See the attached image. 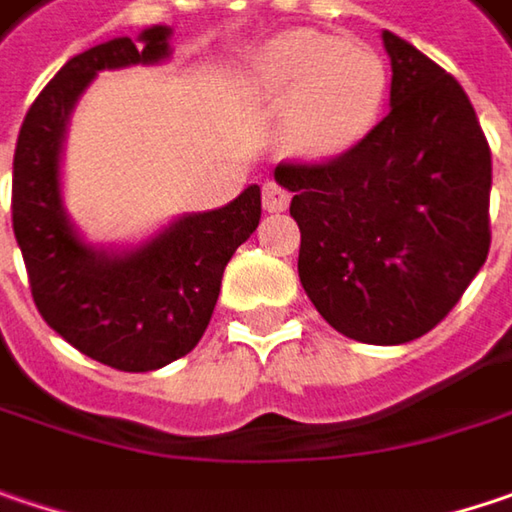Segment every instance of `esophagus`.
Here are the masks:
<instances>
[{
  "label": "esophagus",
  "mask_w": 512,
  "mask_h": 512,
  "mask_svg": "<svg viewBox=\"0 0 512 512\" xmlns=\"http://www.w3.org/2000/svg\"><path fill=\"white\" fill-rule=\"evenodd\" d=\"M262 203H265V209L268 212H282V209H288V203H291V195H288V189H282L279 183H265V189H262Z\"/></svg>",
  "instance_id": "34e87169"
}]
</instances>
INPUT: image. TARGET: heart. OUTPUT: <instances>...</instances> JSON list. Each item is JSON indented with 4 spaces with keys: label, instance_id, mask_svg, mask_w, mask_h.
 I'll return each instance as SVG.
<instances>
[{
    "label": "heart",
    "instance_id": "1",
    "mask_svg": "<svg viewBox=\"0 0 512 512\" xmlns=\"http://www.w3.org/2000/svg\"><path fill=\"white\" fill-rule=\"evenodd\" d=\"M387 72L382 57L341 37L294 28L253 49L241 69V92L285 110L279 148L300 163H326L355 148L382 107Z\"/></svg>",
    "mask_w": 512,
    "mask_h": 512
}]
</instances>
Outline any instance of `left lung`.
Returning a JSON list of instances; mask_svg holds the SVG:
<instances>
[{
    "label": "left lung",
    "instance_id": "8db88e82",
    "mask_svg": "<svg viewBox=\"0 0 512 512\" xmlns=\"http://www.w3.org/2000/svg\"><path fill=\"white\" fill-rule=\"evenodd\" d=\"M390 113L329 163H282L294 192L300 282L323 320L361 344L431 332L490 253V145L469 95L382 31Z\"/></svg>",
    "mask_w": 512,
    "mask_h": 512
}]
</instances>
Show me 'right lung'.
<instances>
[{"label": "right lung", "mask_w": 512, "mask_h": 512, "mask_svg": "<svg viewBox=\"0 0 512 512\" xmlns=\"http://www.w3.org/2000/svg\"><path fill=\"white\" fill-rule=\"evenodd\" d=\"M168 37V25H151L136 40L116 37L72 57L25 113L14 154V236L37 311L63 341L125 373L160 370L198 347L224 268L262 218L253 183L227 206L186 212L128 250L92 247L69 221L60 154L78 98L104 69L163 63Z\"/></svg>", "instance_id": "right-lung-1"}]
</instances>
